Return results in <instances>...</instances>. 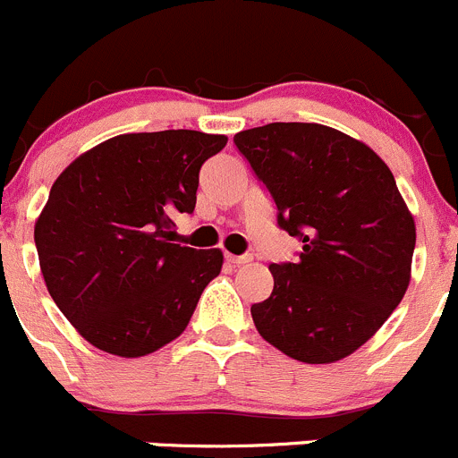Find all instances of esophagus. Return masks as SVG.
Instances as JSON below:
<instances>
[{
  "instance_id": "esophagus-1",
  "label": "esophagus",
  "mask_w": 458,
  "mask_h": 458,
  "mask_svg": "<svg viewBox=\"0 0 458 458\" xmlns=\"http://www.w3.org/2000/svg\"><path fill=\"white\" fill-rule=\"evenodd\" d=\"M227 262L231 265H244V262H251V256H233V253H225Z\"/></svg>"
}]
</instances>
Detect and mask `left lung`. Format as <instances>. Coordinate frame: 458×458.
<instances>
[{"instance_id": "1", "label": "left lung", "mask_w": 458, "mask_h": 458, "mask_svg": "<svg viewBox=\"0 0 458 458\" xmlns=\"http://www.w3.org/2000/svg\"><path fill=\"white\" fill-rule=\"evenodd\" d=\"M269 189L296 262L269 265L274 292L251 305L258 334L301 363H336L368 343L410 284L416 227L381 157L332 126L271 122L235 133Z\"/></svg>"}]
</instances>
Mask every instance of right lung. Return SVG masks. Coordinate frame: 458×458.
Segmentation results:
<instances>
[{
  "mask_svg": "<svg viewBox=\"0 0 458 458\" xmlns=\"http://www.w3.org/2000/svg\"><path fill=\"white\" fill-rule=\"evenodd\" d=\"M227 138L200 131L124 133L71 162L35 223L48 293L77 332L138 359L187 329L220 249L174 242V216L193 214L200 166Z\"/></svg>",
  "mask_w": 458,
  "mask_h": 458,
  "instance_id": "1",
  "label": "right lung"
}]
</instances>
